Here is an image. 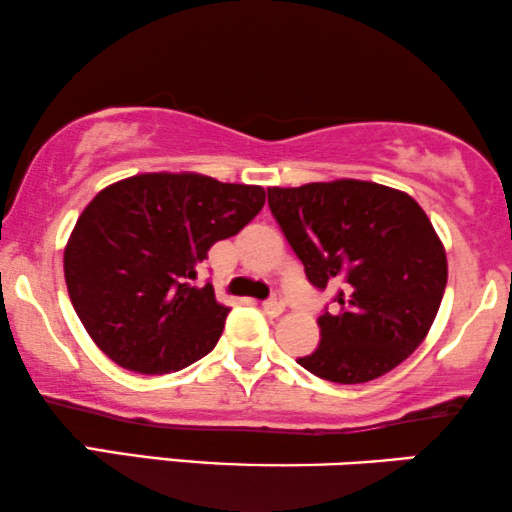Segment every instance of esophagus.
Here are the masks:
<instances>
[{"label":"esophagus","mask_w":512,"mask_h":512,"mask_svg":"<svg viewBox=\"0 0 512 512\" xmlns=\"http://www.w3.org/2000/svg\"><path fill=\"white\" fill-rule=\"evenodd\" d=\"M263 310L268 315H272V317H277V315H282L284 313V298L280 296V294H272L268 301L263 303Z\"/></svg>","instance_id":"1"}]
</instances>
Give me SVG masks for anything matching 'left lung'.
Wrapping results in <instances>:
<instances>
[{
    "instance_id": "left-lung-1",
    "label": "left lung",
    "mask_w": 512,
    "mask_h": 512,
    "mask_svg": "<svg viewBox=\"0 0 512 512\" xmlns=\"http://www.w3.org/2000/svg\"><path fill=\"white\" fill-rule=\"evenodd\" d=\"M275 221L317 289L341 284L322 341L298 357L310 374L367 383L414 353L447 287V254L414 197L355 178L268 188Z\"/></svg>"
}]
</instances>
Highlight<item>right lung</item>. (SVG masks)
<instances>
[{
    "instance_id": "obj_1",
    "label": "right lung",
    "mask_w": 512,
    "mask_h": 512,
    "mask_svg": "<svg viewBox=\"0 0 512 512\" xmlns=\"http://www.w3.org/2000/svg\"><path fill=\"white\" fill-rule=\"evenodd\" d=\"M265 204L261 185L202 174H138L86 204L63 254L70 301L119 367L169 374L214 350L230 308L197 268Z\"/></svg>"
}]
</instances>
